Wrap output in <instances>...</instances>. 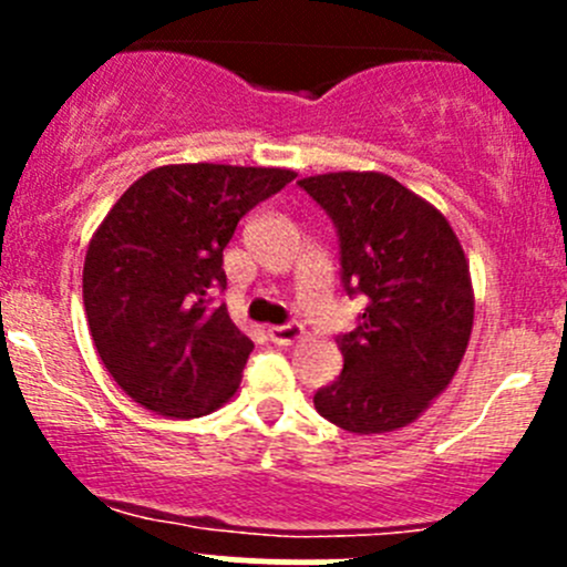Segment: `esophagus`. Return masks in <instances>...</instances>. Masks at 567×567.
I'll list each match as a JSON object with an SVG mask.
<instances>
[{
  "label": "esophagus",
  "mask_w": 567,
  "mask_h": 567,
  "mask_svg": "<svg viewBox=\"0 0 567 567\" xmlns=\"http://www.w3.org/2000/svg\"><path fill=\"white\" fill-rule=\"evenodd\" d=\"M268 337H271V342H277V346H293V342H299L301 337H305V326L301 323L271 326V329H268Z\"/></svg>",
  "instance_id": "obj_1"
}]
</instances>
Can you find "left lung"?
Returning a JSON list of instances; mask_svg holds the SVG:
<instances>
[{
  "instance_id": "8db88e82",
  "label": "left lung",
  "mask_w": 567,
  "mask_h": 567,
  "mask_svg": "<svg viewBox=\"0 0 567 567\" xmlns=\"http://www.w3.org/2000/svg\"><path fill=\"white\" fill-rule=\"evenodd\" d=\"M299 186L340 236L342 285L368 299L337 337L342 373L316 392L323 420L359 436L411 425L458 373L474 323L466 255L439 208L384 173H326Z\"/></svg>"
}]
</instances>
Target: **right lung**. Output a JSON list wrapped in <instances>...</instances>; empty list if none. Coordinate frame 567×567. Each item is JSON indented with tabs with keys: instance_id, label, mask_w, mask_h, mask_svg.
<instances>
[{
	"instance_id": "add662e5",
	"label": "right lung",
	"mask_w": 567,
	"mask_h": 567,
	"mask_svg": "<svg viewBox=\"0 0 567 567\" xmlns=\"http://www.w3.org/2000/svg\"><path fill=\"white\" fill-rule=\"evenodd\" d=\"M293 169L167 164L131 183L84 257L82 290L95 351L117 386L169 420L216 411L241 384L251 340L227 307L221 251L257 203Z\"/></svg>"
}]
</instances>
